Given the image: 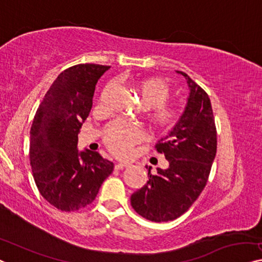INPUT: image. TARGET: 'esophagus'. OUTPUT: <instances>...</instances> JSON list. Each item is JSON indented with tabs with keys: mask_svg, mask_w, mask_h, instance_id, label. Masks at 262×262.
Here are the masks:
<instances>
[{
	"mask_svg": "<svg viewBox=\"0 0 262 262\" xmlns=\"http://www.w3.org/2000/svg\"><path fill=\"white\" fill-rule=\"evenodd\" d=\"M129 166H130L129 163L120 162V163H116V165H115V169H123V168H127V167H129Z\"/></svg>",
	"mask_w": 262,
	"mask_h": 262,
	"instance_id": "34e87169",
	"label": "esophagus"
}]
</instances>
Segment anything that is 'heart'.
<instances>
[{"label":"heart","instance_id":"1","mask_svg":"<svg viewBox=\"0 0 262 262\" xmlns=\"http://www.w3.org/2000/svg\"><path fill=\"white\" fill-rule=\"evenodd\" d=\"M113 83H108L103 89L101 101L104 102ZM139 100L144 108L149 109L148 119L158 129L168 130L175 127L182 115V108L179 104L167 103L170 96V88L160 79H147L136 84ZM142 138V132L135 124L116 120L104 128L103 140L113 154L127 156L132 147Z\"/></svg>","mask_w":262,"mask_h":262}]
</instances>
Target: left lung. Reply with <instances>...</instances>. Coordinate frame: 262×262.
I'll return each instance as SVG.
<instances>
[{"label": "left lung", "instance_id": "obj_1", "mask_svg": "<svg viewBox=\"0 0 262 262\" xmlns=\"http://www.w3.org/2000/svg\"><path fill=\"white\" fill-rule=\"evenodd\" d=\"M185 76L189 96L181 119L169 134L155 144L168 160L167 169L158 174L148 169L147 185L133 193L132 207L142 217L167 222L181 216L204 190L216 154V128L207 93Z\"/></svg>", "mask_w": 262, "mask_h": 262}]
</instances>
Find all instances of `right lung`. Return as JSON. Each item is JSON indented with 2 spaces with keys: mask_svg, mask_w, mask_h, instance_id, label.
Here are the masks:
<instances>
[{
  "mask_svg": "<svg viewBox=\"0 0 262 262\" xmlns=\"http://www.w3.org/2000/svg\"><path fill=\"white\" fill-rule=\"evenodd\" d=\"M109 66L82 63L62 72L34 116L29 158L35 183L50 205L73 212L94 201L114 163L77 149V135L93 106L95 85Z\"/></svg>",
  "mask_w": 262,
  "mask_h": 262,
  "instance_id": "1",
  "label": "right lung"
}]
</instances>
